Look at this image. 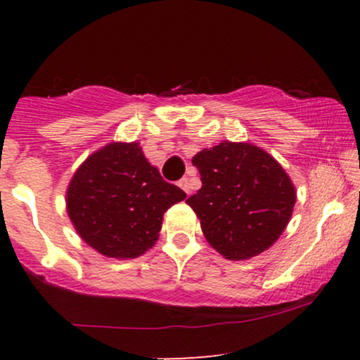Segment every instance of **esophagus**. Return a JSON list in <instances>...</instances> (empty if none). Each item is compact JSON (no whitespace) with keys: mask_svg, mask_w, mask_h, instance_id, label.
<instances>
[{"mask_svg":"<svg viewBox=\"0 0 360 360\" xmlns=\"http://www.w3.org/2000/svg\"><path fill=\"white\" fill-rule=\"evenodd\" d=\"M177 186H179L181 189H184V191L189 194V183H188V177H183V179L177 181Z\"/></svg>","mask_w":360,"mask_h":360,"instance_id":"obj_1","label":"esophagus"}]
</instances>
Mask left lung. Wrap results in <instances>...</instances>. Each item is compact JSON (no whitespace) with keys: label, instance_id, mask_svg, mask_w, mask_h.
Segmentation results:
<instances>
[{"label":"left lung","instance_id":"obj_1","mask_svg":"<svg viewBox=\"0 0 360 360\" xmlns=\"http://www.w3.org/2000/svg\"><path fill=\"white\" fill-rule=\"evenodd\" d=\"M201 189L186 203L201 221L206 240L223 257L250 259L279 238L296 203L284 169L262 148L221 142L193 157Z\"/></svg>","mask_w":360,"mask_h":360}]
</instances>
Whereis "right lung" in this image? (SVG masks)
<instances>
[{
	"mask_svg": "<svg viewBox=\"0 0 360 360\" xmlns=\"http://www.w3.org/2000/svg\"><path fill=\"white\" fill-rule=\"evenodd\" d=\"M186 198L162 179L137 142L110 143L77 169L68 213L77 233L106 257L134 259L159 238L164 213Z\"/></svg>",
	"mask_w": 360,
	"mask_h": 360,
	"instance_id": "1",
	"label": "right lung"
}]
</instances>
